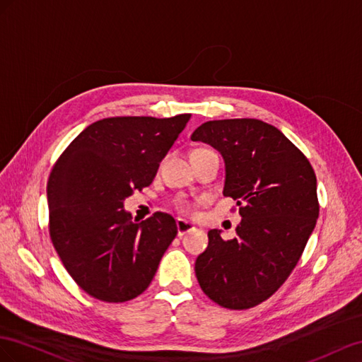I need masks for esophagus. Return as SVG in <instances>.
Masks as SVG:
<instances>
[{
	"label": "esophagus",
	"instance_id": "34e87169",
	"mask_svg": "<svg viewBox=\"0 0 362 362\" xmlns=\"http://www.w3.org/2000/svg\"><path fill=\"white\" fill-rule=\"evenodd\" d=\"M175 224H177V235L179 236H183V235H187V233L195 230V226L192 223L187 221V220H183V218H177Z\"/></svg>",
	"mask_w": 362,
	"mask_h": 362
}]
</instances>
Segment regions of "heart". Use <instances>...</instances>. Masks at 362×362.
Listing matches in <instances>:
<instances>
[{
    "label": "heart",
    "instance_id": "obj_1",
    "mask_svg": "<svg viewBox=\"0 0 362 362\" xmlns=\"http://www.w3.org/2000/svg\"><path fill=\"white\" fill-rule=\"evenodd\" d=\"M197 151H206V148H199V150H195L194 153H197ZM180 209H183V211H187V209H188V204H185V203H180Z\"/></svg>",
    "mask_w": 362,
    "mask_h": 362
}]
</instances>
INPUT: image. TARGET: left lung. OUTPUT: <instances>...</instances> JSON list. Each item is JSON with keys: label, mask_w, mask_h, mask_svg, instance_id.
Masks as SVG:
<instances>
[{"label": "left lung", "mask_w": 362, "mask_h": 362, "mask_svg": "<svg viewBox=\"0 0 362 362\" xmlns=\"http://www.w3.org/2000/svg\"><path fill=\"white\" fill-rule=\"evenodd\" d=\"M192 141L209 144L226 165L223 194L240 206L236 238L208 232L195 276L211 300L249 309L291 274L318 218L317 179L305 154L272 124L253 118L202 124Z\"/></svg>", "instance_id": "1"}]
</instances>
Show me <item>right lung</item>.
Returning <instances> with one entry per match:
<instances>
[{
    "label": "right lung",
    "mask_w": 362,
    "mask_h": 362,
    "mask_svg": "<svg viewBox=\"0 0 362 362\" xmlns=\"http://www.w3.org/2000/svg\"><path fill=\"white\" fill-rule=\"evenodd\" d=\"M191 115L113 117L92 122L51 170L49 236L62 264L89 296L109 303L147 290L177 235L170 214L139 223L124 200L148 187Z\"/></svg>",
    "instance_id": "right-lung-1"
}]
</instances>
